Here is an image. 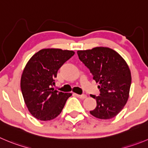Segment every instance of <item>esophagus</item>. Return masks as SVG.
I'll list each match as a JSON object with an SVG mask.
<instances>
[{
	"label": "esophagus",
	"mask_w": 148,
	"mask_h": 148,
	"mask_svg": "<svg viewBox=\"0 0 148 148\" xmlns=\"http://www.w3.org/2000/svg\"><path fill=\"white\" fill-rule=\"evenodd\" d=\"M76 96L81 99H84L87 97V96L85 94H82V95H78V94H76Z\"/></svg>",
	"instance_id": "1"
}]
</instances>
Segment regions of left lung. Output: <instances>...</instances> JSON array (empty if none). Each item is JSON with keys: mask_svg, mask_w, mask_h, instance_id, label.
I'll return each mask as SVG.
<instances>
[{"mask_svg": "<svg viewBox=\"0 0 148 148\" xmlns=\"http://www.w3.org/2000/svg\"><path fill=\"white\" fill-rule=\"evenodd\" d=\"M79 59L90 70L93 79L99 82V96H92L96 107L90 111L99 119H111L125 105L132 84L128 65L121 55L107 47L77 51Z\"/></svg>", "mask_w": 148, "mask_h": 148, "instance_id": "1", "label": "left lung"}]
</instances>
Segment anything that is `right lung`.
Masks as SVG:
<instances>
[{"instance_id": "right-lung-1", "label": "right lung", "mask_w": 148, "mask_h": 148, "mask_svg": "<svg viewBox=\"0 0 148 148\" xmlns=\"http://www.w3.org/2000/svg\"><path fill=\"white\" fill-rule=\"evenodd\" d=\"M74 52L60 49H44L29 60L21 77L22 93L30 114L42 121L60 114L71 93L54 90L58 69Z\"/></svg>"}]
</instances>
